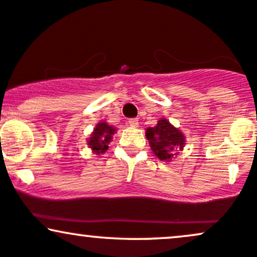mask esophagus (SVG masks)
Masks as SVG:
<instances>
[{
  "mask_svg": "<svg viewBox=\"0 0 257 257\" xmlns=\"http://www.w3.org/2000/svg\"><path fill=\"white\" fill-rule=\"evenodd\" d=\"M128 124L132 126V128H138L139 126V120L138 118H131L128 120Z\"/></svg>",
  "mask_w": 257,
  "mask_h": 257,
  "instance_id": "esophagus-1",
  "label": "esophagus"
}]
</instances>
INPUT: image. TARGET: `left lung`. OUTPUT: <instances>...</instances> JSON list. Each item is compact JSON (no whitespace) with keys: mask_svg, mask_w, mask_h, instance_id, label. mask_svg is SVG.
I'll return each instance as SVG.
<instances>
[{"mask_svg":"<svg viewBox=\"0 0 257 257\" xmlns=\"http://www.w3.org/2000/svg\"><path fill=\"white\" fill-rule=\"evenodd\" d=\"M150 147L159 161L170 162L186 145L185 134L167 118H161L155 126L146 129Z\"/></svg>","mask_w":257,"mask_h":257,"instance_id":"8db88e82","label":"left lung"}]
</instances>
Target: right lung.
<instances>
[{"instance_id": "right-lung-1", "label": "right lung", "mask_w": 257, "mask_h": 257, "mask_svg": "<svg viewBox=\"0 0 257 257\" xmlns=\"http://www.w3.org/2000/svg\"><path fill=\"white\" fill-rule=\"evenodd\" d=\"M117 132L113 125L108 124L105 120L96 123L95 128L91 132L90 137L87 139V144L91 150V152L95 155L105 153L108 150V144L111 143L112 135Z\"/></svg>"}]
</instances>
